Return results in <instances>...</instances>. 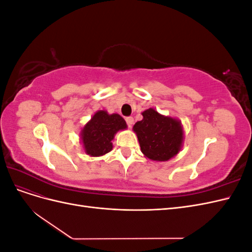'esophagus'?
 <instances>
[{
	"label": "esophagus",
	"mask_w": 252,
	"mask_h": 252,
	"mask_svg": "<svg viewBox=\"0 0 252 252\" xmlns=\"http://www.w3.org/2000/svg\"><path fill=\"white\" fill-rule=\"evenodd\" d=\"M125 120H126L127 125H128L129 127H131V125L133 124V118H132V117H127Z\"/></svg>",
	"instance_id": "esophagus-1"
}]
</instances>
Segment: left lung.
I'll use <instances>...</instances> for the list:
<instances>
[{"label": "left lung", "instance_id": "1", "mask_svg": "<svg viewBox=\"0 0 252 252\" xmlns=\"http://www.w3.org/2000/svg\"><path fill=\"white\" fill-rule=\"evenodd\" d=\"M143 120L136 122L133 130L138 135L141 150L154 161H168L178 155L183 142L181 123L170 117H164L149 108L143 113Z\"/></svg>", "mask_w": 252, "mask_h": 252}]
</instances>
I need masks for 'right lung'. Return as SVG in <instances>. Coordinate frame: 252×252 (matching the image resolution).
I'll return each mask as SVG.
<instances>
[{
  "mask_svg": "<svg viewBox=\"0 0 252 252\" xmlns=\"http://www.w3.org/2000/svg\"><path fill=\"white\" fill-rule=\"evenodd\" d=\"M127 128L125 120L120 114L97 111L83 128L81 136L86 154L91 157L106 155L112 149L111 141L119 130Z\"/></svg>",
  "mask_w": 252,
  "mask_h": 252,
  "instance_id": "right-lung-1",
  "label": "right lung"
}]
</instances>
